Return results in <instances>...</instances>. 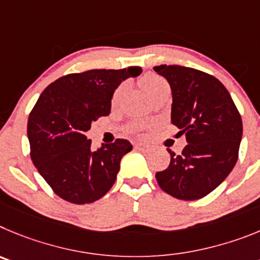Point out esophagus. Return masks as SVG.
Segmentation results:
<instances>
[{"label":"esophagus","mask_w":260,"mask_h":260,"mask_svg":"<svg viewBox=\"0 0 260 260\" xmlns=\"http://www.w3.org/2000/svg\"><path fill=\"white\" fill-rule=\"evenodd\" d=\"M135 147L136 149H142V150H144V149H147L149 146H147L146 144H144V142H136Z\"/></svg>","instance_id":"1"}]
</instances>
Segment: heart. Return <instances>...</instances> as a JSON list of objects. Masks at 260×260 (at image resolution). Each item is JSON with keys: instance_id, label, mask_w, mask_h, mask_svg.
I'll return each mask as SVG.
<instances>
[{"instance_id": "b5f03b06", "label": "heart", "mask_w": 260, "mask_h": 260, "mask_svg": "<svg viewBox=\"0 0 260 260\" xmlns=\"http://www.w3.org/2000/svg\"><path fill=\"white\" fill-rule=\"evenodd\" d=\"M141 85L142 88H144L145 92L147 93V95L151 97L154 93L158 92V90L160 89V88H163V86H167L168 84L167 81H166L165 79L160 78V76H156V75H153V74H147L141 79ZM121 88H123V86H119L118 89L115 90L113 101H116V98L119 97V94H120L121 92ZM147 125H149V123H146V121H137V123L131 125L129 128L132 131H141L142 128H146Z\"/></svg>"}]
</instances>
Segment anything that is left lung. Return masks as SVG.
Segmentation results:
<instances>
[{
  "label": "left lung",
  "instance_id": "obj_1",
  "mask_svg": "<svg viewBox=\"0 0 260 260\" xmlns=\"http://www.w3.org/2000/svg\"><path fill=\"white\" fill-rule=\"evenodd\" d=\"M154 71L170 84L171 123L188 142L180 155L167 149L170 166L155 179L177 200H200L220 185L237 162L241 115L225 86L211 75L175 64Z\"/></svg>",
  "mask_w": 260,
  "mask_h": 260
}]
</instances>
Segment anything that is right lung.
I'll return each mask as SVG.
<instances>
[{"label":"right lung","instance_id":"add662e5","mask_svg":"<svg viewBox=\"0 0 260 260\" xmlns=\"http://www.w3.org/2000/svg\"><path fill=\"white\" fill-rule=\"evenodd\" d=\"M141 67L90 70L62 76L41 93L28 118L31 158L57 196L76 205L92 203L111 189L120 160L132 150L128 140L93 149L85 132L107 116L121 81Z\"/></svg>","mask_w":260,"mask_h":260}]
</instances>
